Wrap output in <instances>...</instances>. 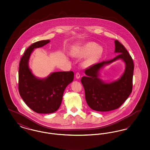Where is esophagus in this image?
<instances>
[{"label": "esophagus", "instance_id": "34e87169", "mask_svg": "<svg viewBox=\"0 0 150 150\" xmlns=\"http://www.w3.org/2000/svg\"><path fill=\"white\" fill-rule=\"evenodd\" d=\"M75 76H76V79H79L80 78V74H79V72H77L76 73Z\"/></svg>", "mask_w": 150, "mask_h": 150}]
</instances>
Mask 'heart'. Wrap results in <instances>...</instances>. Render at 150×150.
Masks as SVG:
<instances>
[{
    "instance_id": "heart-1",
    "label": "heart",
    "mask_w": 150,
    "mask_h": 150,
    "mask_svg": "<svg viewBox=\"0 0 150 150\" xmlns=\"http://www.w3.org/2000/svg\"><path fill=\"white\" fill-rule=\"evenodd\" d=\"M103 52V49L95 43H86L78 50L75 51L74 54L78 57H86L89 56L84 62V64L86 66H89L93 64L101 56Z\"/></svg>"
}]
</instances>
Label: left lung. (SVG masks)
Masks as SVG:
<instances>
[{
    "label": "left lung",
    "mask_w": 150,
    "mask_h": 150,
    "mask_svg": "<svg viewBox=\"0 0 150 150\" xmlns=\"http://www.w3.org/2000/svg\"><path fill=\"white\" fill-rule=\"evenodd\" d=\"M116 53L119 54L112 59L93 64L85 70L86 76L81 79L84 88L88 105L95 111H109L117 109L128 98L132 92L134 64L133 59L124 46L115 40ZM122 59L126 68L121 79L110 83H105L98 78V72L105 64Z\"/></svg>",
    "instance_id": "obj_1"
}]
</instances>
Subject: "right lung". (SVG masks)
Listing matches in <instances>:
<instances>
[{
	"instance_id": "right-lung-1",
	"label": "right lung",
	"mask_w": 150,
	"mask_h": 150,
	"mask_svg": "<svg viewBox=\"0 0 150 150\" xmlns=\"http://www.w3.org/2000/svg\"><path fill=\"white\" fill-rule=\"evenodd\" d=\"M50 40L32 44L21 58L18 71V91L22 100L32 110L39 114H50L60 106L66 87L74 79L73 71L55 72L46 79L35 78L28 66L34 49L50 43Z\"/></svg>"
}]
</instances>
